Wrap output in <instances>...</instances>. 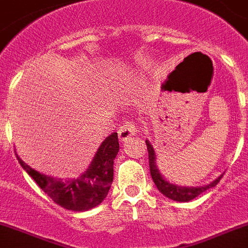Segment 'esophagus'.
Here are the masks:
<instances>
[{
  "mask_svg": "<svg viewBox=\"0 0 248 248\" xmlns=\"http://www.w3.org/2000/svg\"><path fill=\"white\" fill-rule=\"evenodd\" d=\"M136 131V125L134 122H126L124 123V125H122L118 130L119 133V140L122 142H126L131 136L135 134Z\"/></svg>",
  "mask_w": 248,
  "mask_h": 248,
  "instance_id": "1",
  "label": "esophagus"
}]
</instances>
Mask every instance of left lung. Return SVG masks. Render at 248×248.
<instances>
[{"mask_svg":"<svg viewBox=\"0 0 248 248\" xmlns=\"http://www.w3.org/2000/svg\"><path fill=\"white\" fill-rule=\"evenodd\" d=\"M147 151H149V162H150V173H151L154 183L156 185L157 189L162 193L165 197L172 199L174 202H189L194 199L195 197H198L199 194L204 193L205 190L210 189V188L215 187L221 179L224 174H220L217 179L208 183V185L199 186V187H186V186H178L169 182L165 177L161 174L160 170L157 167V162H156V152L154 146L150 144L149 140H146Z\"/></svg>","mask_w":248,"mask_h":248,"instance_id":"obj_1","label":"left lung"}]
</instances>
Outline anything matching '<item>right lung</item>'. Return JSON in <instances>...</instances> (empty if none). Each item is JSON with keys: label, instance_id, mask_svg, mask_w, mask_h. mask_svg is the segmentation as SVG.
<instances>
[{"label": "right lung", "instance_id": "obj_1", "mask_svg": "<svg viewBox=\"0 0 248 248\" xmlns=\"http://www.w3.org/2000/svg\"><path fill=\"white\" fill-rule=\"evenodd\" d=\"M119 151L118 134L107 136L88 169L76 178L61 179L35 171L17 155L18 162L54 203L67 210L87 212L106 199L113 182V165Z\"/></svg>", "mask_w": 248, "mask_h": 248}]
</instances>
